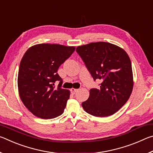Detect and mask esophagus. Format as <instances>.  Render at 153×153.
<instances>
[{
	"mask_svg": "<svg viewBox=\"0 0 153 153\" xmlns=\"http://www.w3.org/2000/svg\"><path fill=\"white\" fill-rule=\"evenodd\" d=\"M78 91V89H76V88H72L71 89V92L73 93V94H75L76 92Z\"/></svg>",
	"mask_w": 153,
	"mask_h": 153,
	"instance_id": "obj_1",
	"label": "esophagus"
}]
</instances>
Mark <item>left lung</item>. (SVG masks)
<instances>
[{
	"mask_svg": "<svg viewBox=\"0 0 153 153\" xmlns=\"http://www.w3.org/2000/svg\"><path fill=\"white\" fill-rule=\"evenodd\" d=\"M76 51L94 79L102 81L99 88L90 89L89 98L82 103L83 108L94 117L113 115L132 92L133 72L128 55L122 48L105 42L79 46Z\"/></svg>",
	"mask_w": 153,
	"mask_h": 153,
	"instance_id": "obj_1",
	"label": "left lung"
}]
</instances>
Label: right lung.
<instances>
[{
  "mask_svg": "<svg viewBox=\"0 0 153 153\" xmlns=\"http://www.w3.org/2000/svg\"><path fill=\"white\" fill-rule=\"evenodd\" d=\"M75 46L38 44L25 52L20 62L17 77L19 97L36 117L48 120L61 115L70 91L61 88L59 67L75 51ZM59 81L57 89L54 83Z\"/></svg>",
  "mask_w": 153,
  "mask_h": 153,
  "instance_id": "obj_1",
  "label": "right lung"
}]
</instances>
